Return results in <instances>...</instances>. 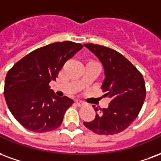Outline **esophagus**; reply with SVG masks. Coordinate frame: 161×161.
I'll return each instance as SVG.
<instances>
[{
    "instance_id": "1",
    "label": "esophagus",
    "mask_w": 161,
    "mask_h": 161,
    "mask_svg": "<svg viewBox=\"0 0 161 161\" xmlns=\"http://www.w3.org/2000/svg\"><path fill=\"white\" fill-rule=\"evenodd\" d=\"M75 103H76V105L78 106V107H81V106L84 105V102H83V101H80V100H76V101H75Z\"/></svg>"
}]
</instances>
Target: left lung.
Instances as JSON below:
<instances>
[{"label": "left lung", "mask_w": 161, "mask_h": 161, "mask_svg": "<svg viewBox=\"0 0 161 161\" xmlns=\"http://www.w3.org/2000/svg\"><path fill=\"white\" fill-rule=\"evenodd\" d=\"M102 62L105 78L102 89L110 99L108 108H98L95 119L84 122L99 135H114L123 131L136 119L146 97L143 77L125 57L117 51L97 44H84Z\"/></svg>", "instance_id": "left-lung-1"}]
</instances>
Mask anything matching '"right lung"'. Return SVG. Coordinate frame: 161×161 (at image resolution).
<instances>
[{
	"mask_svg": "<svg viewBox=\"0 0 161 161\" xmlns=\"http://www.w3.org/2000/svg\"><path fill=\"white\" fill-rule=\"evenodd\" d=\"M73 42H54L39 47L18 61L8 71L4 96L18 122L38 133L57 129L73 101L57 96L48 85L56 80L66 60L82 49Z\"/></svg>",
	"mask_w": 161,
	"mask_h": 161,
	"instance_id": "add662e5",
	"label": "right lung"
}]
</instances>
